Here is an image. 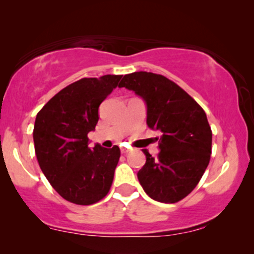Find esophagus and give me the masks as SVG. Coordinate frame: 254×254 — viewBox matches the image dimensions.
I'll return each instance as SVG.
<instances>
[{
	"instance_id": "esophagus-1",
	"label": "esophagus",
	"mask_w": 254,
	"mask_h": 254,
	"mask_svg": "<svg viewBox=\"0 0 254 254\" xmlns=\"http://www.w3.org/2000/svg\"><path fill=\"white\" fill-rule=\"evenodd\" d=\"M121 154H127V152H129V149H127V148H125V147H121Z\"/></svg>"
}]
</instances>
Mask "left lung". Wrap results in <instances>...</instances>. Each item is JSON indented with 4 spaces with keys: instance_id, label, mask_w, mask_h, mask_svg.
Masks as SVG:
<instances>
[{
    "instance_id": "1",
    "label": "left lung",
    "mask_w": 254,
    "mask_h": 254,
    "mask_svg": "<svg viewBox=\"0 0 254 254\" xmlns=\"http://www.w3.org/2000/svg\"><path fill=\"white\" fill-rule=\"evenodd\" d=\"M119 88L131 90L147 105V125L162 133L159 152L143 149L137 172L144 192L158 202L175 203L195 189L210 161L211 129L207 116L189 93L165 76L147 71L125 75Z\"/></svg>"
}]
</instances>
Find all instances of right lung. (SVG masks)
Instances as JSON below:
<instances>
[{"label":"right lung","instance_id":"1","mask_svg":"<svg viewBox=\"0 0 254 254\" xmlns=\"http://www.w3.org/2000/svg\"><path fill=\"white\" fill-rule=\"evenodd\" d=\"M123 75L81 78L47 102L37 114L34 150L41 171L69 202L89 206L109 193L120 158L118 145L88 147L98 123V109Z\"/></svg>","mask_w":254,"mask_h":254}]
</instances>
